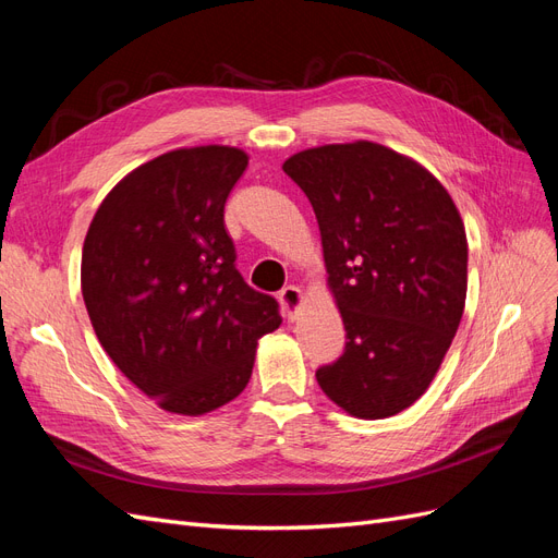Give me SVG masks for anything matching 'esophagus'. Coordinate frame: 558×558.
<instances>
[{
	"instance_id": "1",
	"label": "esophagus",
	"mask_w": 558,
	"mask_h": 558,
	"mask_svg": "<svg viewBox=\"0 0 558 558\" xmlns=\"http://www.w3.org/2000/svg\"><path fill=\"white\" fill-rule=\"evenodd\" d=\"M279 302H281L283 316L293 320L302 307V291L298 286H286V289L279 293Z\"/></svg>"
}]
</instances>
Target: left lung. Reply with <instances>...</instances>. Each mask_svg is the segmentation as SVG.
<instances>
[{
    "label": "left lung",
    "instance_id": "8db88e82",
    "mask_svg": "<svg viewBox=\"0 0 558 558\" xmlns=\"http://www.w3.org/2000/svg\"><path fill=\"white\" fill-rule=\"evenodd\" d=\"M310 197L347 347L316 369L359 418H386L426 393L459 330L468 240L451 195L424 165L375 142L326 144L283 162Z\"/></svg>",
    "mask_w": 558,
    "mask_h": 558
}]
</instances>
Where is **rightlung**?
<instances>
[{"instance_id": "1", "label": "right lung", "mask_w": 558, "mask_h": 558, "mask_svg": "<svg viewBox=\"0 0 558 558\" xmlns=\"http://www.w3.org/2000/svg\"><path fill=\"white\" fill-rule=\"evenodd\" d=\"M248 156L234 146L177 148L140 165L97 207L83 242L81 293L99 344L165 412L199 416L238 398L272 295L234 267L223 209Z\"/></svg>"}]
</instances>
